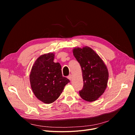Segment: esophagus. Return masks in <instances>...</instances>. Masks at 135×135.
<instances>
[{"instance_id":"1","label":"esophagus","mask_w":135,"mask_h":135,"mask_svg":"<svg viewBox=\"0 0 135 135\" xmlns=\"http://www.w3.org/2000/svg\"><path fill=\"white\" fill-rule=\"evenodd\" d=\"M68 78L69 80H71L72 79V75H69L68 76Z\"/></svg>"}]
</instances>
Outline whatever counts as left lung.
Wrapping results in <instances>:
<instances>
[{"instance_id": "1", "label": "left lung", "mask_w": 135, "mask_h": 135, "mask_svg": "<svg viewBox=\"0 0 135 135\" xmlns=\"http://www.w3.org/2000/svg\"><path fill=\"white\" fill-rule=\"evenodd\" d=\"M73 53L80 64L83 74L84 85L79 95L86 101H95L104 93L107 88L109 77L107 66L90 47H75Z\"/></svg>"}]
</instances>
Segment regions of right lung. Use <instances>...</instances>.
<instances>
[{
	"instance_id": "1",
	"label": "right lung",
	"mask_w": 135,
	"mask_h": 135,
	"mask_svg": "<svg viewBox=\"0 0 135 135\" xmlns=\"http://www.w3.org/2000/svg\"><path fill=\"white\" fill-rule=\"evenodd\" d=\"M55 54L40 56L35 61L30 75L31 86L34 95L44 103L57 99L69 80L62 75L59 63L54 62Z\"/></svg>"
}]
</instances>
